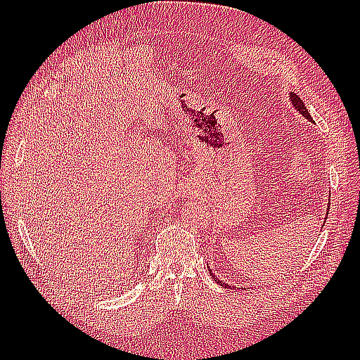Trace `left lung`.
I'll use <instances>...</instances> for the list:
<instances>
[{"label":"left lung","mask_w":360,"mask_h":360,"mask_svg":"<svg viewBox=\"0 0 360 360\" xmlns=\"http://www.w3.org/2000/svg\"><path fill=\"white\" fill-rule=\"evenodd\" d=\"M289 98H290V103H292V106H294V108L298 111V112H300L302 114V116L304 117V119H308L309 122H314V120H312V117H311V114H309V111L307 110V106H304V103H303V101H302V98L300 97H298L295 93H292V91H290V93H289ZM328 213V212H326ZM326 218V217H325ZM326 221V219H325ZM209 272H210V275H212V277L213 278H215L218 283H219V285L221 286H224V288H227V289H231L232 288V285L231 286H229L227 285V283H223V281H221V280H218L217 278V275L215 274H212V271H210V267H209Z\"/></svg>","instance_id":"8db88e82"}]
</instances>
